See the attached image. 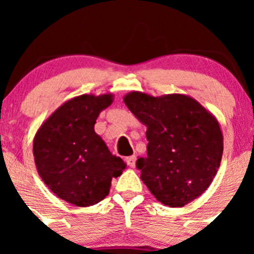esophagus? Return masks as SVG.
<instances>
[{
  "mask_svg": "<svg viewBox=\"0 0 254 254\" xmlns=\"http://www.w3.org/2000/svg\"><path fill=\"white\" fill-rule=\"evenodd\" d=\"M135 162H136V156H129V157H127V163L129 167L134 168L135 167Z\"/></svg>",
  "mask_w": 254,
  "mask_h": 254,
  "instance_id": "obj_1",
  "label": "esophagus"
}]
</instances>
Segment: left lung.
Here are the masks:
<instances>
[{
  "mask_svg": "<svg viewBox=\"0 0 254 254\" xmlns=\"http://www.w3.org/2000/svg\"><path fill=\"white\" fill-rule=\"evenodd\" d=\"M124 103L147 127V155L136 166L148 190L171 207L195 200L221 162L224 137L216 118L186 94L153 97L132 91Z\"/></svg>",
  "mask_w": 254,
  "mask_h": 254,
  "instance_id": "left-lung-1",
  "label": "left lung"
}]
</instances>
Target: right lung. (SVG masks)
<instances>
[{
  "mask_svg": "<svg viewBox=\"0 0 254 254\" xmlns=\"http://www.w3.org/2000/svg\"><path fill=\"white\" fill-rule=\"evenodd\" d=\"M114 101L112 93L82 94L59 107L33 140L38 173L58 198L86 207L109 194L112 179L127 168L94 131L99 113Z\"/></svg>",
  "mask_w": 254,
  "mask_h": 254,
  "instance_id": "1",
  "label": "right lung"
}]
</instances>
